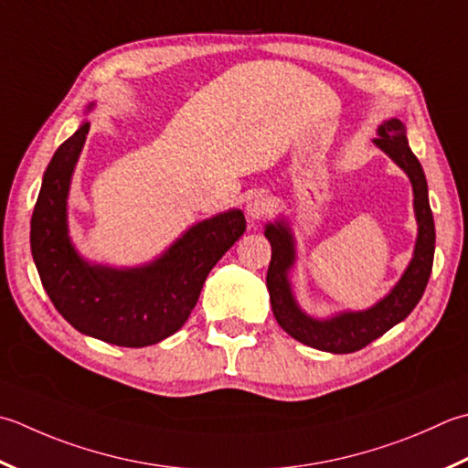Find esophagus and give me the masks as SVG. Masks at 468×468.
<instances>
[{"instance_id": "obj_1", "label": "esophagus", "mask_w": 468, "mask_h": 468, "mask_svg": "<svg viewBox=\"0 0 468 468\" xmlns=\"http://www.w3.org/2000/svg\"><path fill=\"white\" fill-rule=\"evenodd\" d=\"M270 208H271V197L263 190L253 192V195L247 198V203H245V213L251 218V221H258V218H261L263 215H268Z\"/></svg>"}]
</instances>
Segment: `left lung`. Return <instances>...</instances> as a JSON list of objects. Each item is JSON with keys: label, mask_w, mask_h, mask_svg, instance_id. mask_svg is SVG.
Returning <instances> with one entry per match:
<instances>
[{"label": "left lung", "mask_w": 468, "mask_h": 468, "mask_svg": "<svg viewBox=\"0 0 468 468\" xmlns=\"http://www.w3.org/2000/svg\"><path fill=\"white\" fill-rule=\"evenodd\" d=\"M373 144L388 154L408 174L414 190V213L418 237L414 253L396 286L378 304L367 310H343L328 318H314L300 308L292 290L290 270L296 263V239L286 218H276L265 225V237L271 243V261L268 270V290L273 316L292 338L318 351L345 355L355 353L386 335L401 323L422 298L434 261V217L428 203V182L422 164L410 150L406 125L391 117L378 127Z\"/></svg>", "instance_id": "1"}]
</instances>
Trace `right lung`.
Listing matches in <instances>:
<instances>
[{"label": "right lung", "instance_id": "add662e5", "mask_svg": "<svg viewBox=\"0 0 468 468\" xmlns=\"http://www.w3.org/2000/svg\"><path fill=\"white\" fill-rule=\"evenodd\" d=\"M89 125L82 122L60 144L44 172L30 223L32 258L54 308L79 333L117 346L155 345L186 323L208 271L245 233V217L231 208L205 218L135 268L90 263L70 241L67 208Z\"/></svg>", "mask_w": 468, "mask_h": 468}]
</instances>
